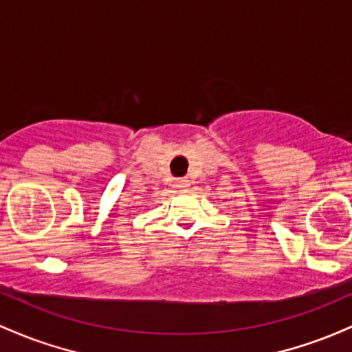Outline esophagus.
<instances>
[{"label":"esophagus","mask_w":352,"mask_h":352,"mask_svg":"<svg viewBox=\"0 0 352 352\" xmlns=\"http://www.w3.org/2000/svg\"><path fill=\"white\" fill-rule=\"evenodd\" d=\"M189 186V181L186 179V177H181V179L176 181V188L177 189H186Z\"/></svg>","instance_id":"esophagus-1"}]
</instances>
